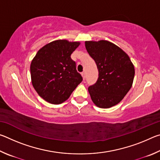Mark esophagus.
<instances>
[{
	"instance_id": "esophagus-1",
	"label": "esophagus",
	"mask_w": 160,
	"mask_h": 160,
	"mask_svg": "<svg viewBox=\"0 0 160 160\" xmlns=\"http://www.w3.org/2000/svg\"><path fill=\"white\" fill-rule=\"evenodd\" d=\"M82 76L83 80H85V78H86V74H85V72H82Z\"/></svg>"
}]
</instances>
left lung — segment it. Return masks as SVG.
Returning <instances> with one entry per match:
<instances>
[{
  "instance_id": "obj_1",
  "label": "left lung",
  "mask_w": 160,
  "mask_h": 160,
  "mask_svg": "<svg viewBox=\"0 0 160 160\" xmlns=\"http://www.w3.org/2000/svg\"><path fill=\"white\" fill-rule=\"evenodd\" d=\"M85 44L99 71L96 83L88 88L91 99L99 108L115 106L131 88L135 75L133 64L126 53L109 41H87Z\"/></svg>"
}]
</instances>
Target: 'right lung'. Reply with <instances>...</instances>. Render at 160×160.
<instances>
[{"instance_id": "obj_1", "label": "right lung", "mask_w": 160, "mask_h": 160, "mask_svg": "<svg viewBox=\"0 0 160 160\" xmlns=\"http://www.w3.org/2000/svg\"><path fill=\"white\" fill-rule=\"evenodd\" d=\"M80 43L56 40L38 51L30 66L32 83L45 101L59 104L69 98L82 81L70 56Z\"/></svg>"}]
</instances>
